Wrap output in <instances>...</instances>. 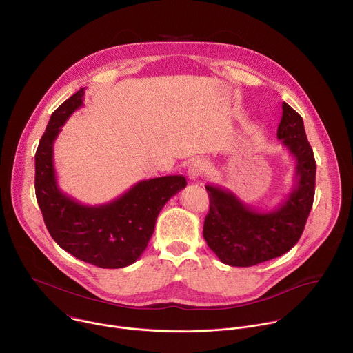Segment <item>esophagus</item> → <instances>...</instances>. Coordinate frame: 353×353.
Instances as JSON below:
<instances>
[{"label":"esophagus","instance_id":"34e87169","mask_svg":"<svg viewBox=\"0 0 353 353\" xmlns=\"http://www.w3.org/2000/svg\"><path fill=\"white\" fill-rule=\"evenodd\" d=\"M206 170V165L202 159H195L188 165V170L187 174L190 177V180H198Z\"/></svg>","mask_w":353,"mask_h":353}]
</instances>
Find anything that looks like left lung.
<instances>
[{"label": "left lung", "instance_id": "obj_1", "mask_svg": "<svg viewBox=\"0 0 353 353\" xmlns=\"http://www.w3.org/2000/svg\"><path fill=\"white\" fill-rule=\"evenodd\" d=\"M277 139L295 159L294 185L279 208L263 212L244 203L236 194L206 184L210 208L203 239L221 263L250 268L288 252L301 239L314 198L316 161L303 121L283 102Z\"/></svg>", "mask_w": 353, "mask_h": 353}]
</instances>
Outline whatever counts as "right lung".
Wrapping results in <instances>:
<instances>
[{"label": "right lung", "instance_id": "obj_1", "mask_svg": "<svg viewBox=\"0 0 353 353\" xmlns=\"http://www.w3.org/2000/svg\"><path fill=\"white\" fill-rule=\"evenodd\" d=\"M84 88L66 99L50 117L36 152V196L54 241L74 258L102 269L134 263L154 234L166 202L187 185L184 176L141 180L116 199L83 205L65 194L57 181L54 141L69 116L83 105Z\"/></svg>", "mask_w": 353, "mask_h": 353}]
</instances>
